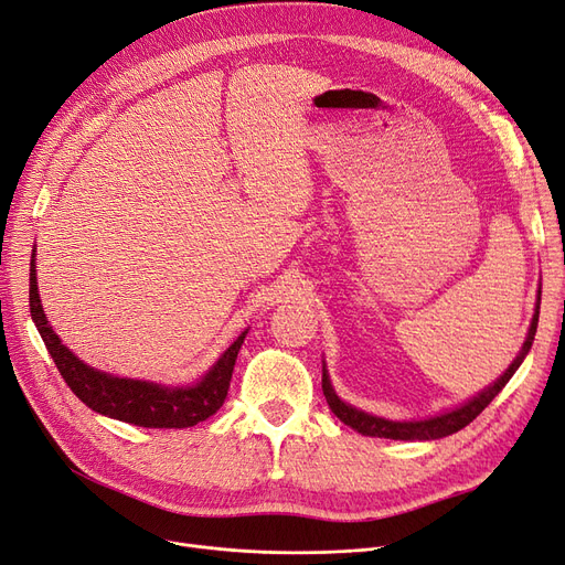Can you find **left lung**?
<instances>
[{
    "instance_id": "1",
    "label": "left lung",
    "mask_w": 565,
    "mask_h": 565,
    "mask_svg": "<svg viewBox=\"0 0 565 565\" xmlns=\"http://www.w3.org/2000/svg\"><path fill=\"white\" fill-rule=\"evenodd\" d=\"M540 295L542 291L537 289V303H535V313H533V320H531V327H529V334H526V341H523L519 355L514 358V362L504 369L502 376L495 379L489 387H483L481 393H477L475 397H470L468 402H462L454 408H446V412L437 414V416H430V418H423V420H391V418H381V416H374V414H366L362 412V408L353 406L343 402L332 387V381H329V374H327V366L322 364V393L327 397V404L329 408H332L334 416L345 423L348 427H353V430H358L360 435H366V437H383V439H402V441H414V439H441V437H449L458 430H462L465 425H470L486 406H489L493 402V397L502 391L504 385H508V381L514 376L516 369L521 366V362L526 360L529 350L533 345V339H535V332H537V318H540Z\"/></svg>"
}]
</instances>
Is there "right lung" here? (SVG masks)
<instances>
[{
  "mask_svg": "<svg viewBox=\"0 0 565 565\" xmlns=\"http://www.w3.org/2000/svg\"><path fill=\"white\" fill-rule=\"evenodd\" d=\"M30 313L70 391L93 412L140 427H174L178 430V427H191L217 414L228 393L238 350L247 337L245 329L196 383L166 385L107 374L76 358L46 320L42 299H39L34 257L30 264Z\"/></svg>",
  "mask_w": 565,
  "mask_h": 565,
  "instance_id": "add662e5",
  "label": "right lung"
}]
</instances>
